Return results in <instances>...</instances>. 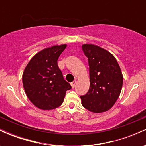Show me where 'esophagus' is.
Listing matches in <instances>:
<instances>
[{"label": "esophagus", "instance_id": "34e87169", "mask_svg": "<svg viewBox=\"0 0 146 146\" xmlns=\"http://www.w3.org/2000/svg\"><path fill=\"white\" fill-rule=\"evenodd\" d=\"M76 83H77V81H76V80H75V81H73V82H71V87H72V88H74V87L75 86V85H76Z\"/></svg>", "mask_w": 146, "mask_h": 146}]
</instances>
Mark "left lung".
<instances>
[{
  "mask_svg": "<svg viewBox=\"0 0 146 146\" xmlns=\"http://www.w3.org/2000/svg\"><path fill=\"white\" fill-rule=\"evenodd\" d=\"M89 65L90 88L80 96L82 104L95 113L108 110L119 96L123 75L115 57L104 48L92 44L82 45Z\"/></svg>",
  "mask_w": 146,
  "mask_h": 146,
  "instance_id": "left-lung-1",
  "label": "left lung"
}]
</instances>
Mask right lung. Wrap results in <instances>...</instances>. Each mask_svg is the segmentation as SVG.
Returning a JSON list of instances; mask_svg holds the SVG:
<instances>
[{"label":"right lung","instance_id":"1","mask_svg":"<svg viewBox=\"0 0 146 146\" xmlns=\"http://www.w3.org/2000/svg\"><path fill=\"white\" fill-rule=\"evenodd\" d=\"M66 44L42 50L30 60L23 74V87L29 100L38 108L52 110L62 104L71 88L58 67V58Z\"/></svg>","mask_w":146,"mask_h":146}]
</instances>
